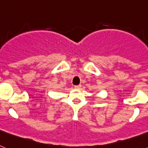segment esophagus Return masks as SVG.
Here are the masks:
<instances>
[{"label": "esophagus", "mask_w": 148, "mask_h": 148, "mask_svg": "<svg viewBox=\"0 0 148 148\" xmlns=\"http://www.w3.org/2000/svg\"><path fill=\"white\" fill-rule=\"evenodd\" d=\"M75 89H77V90H79V89H81V87H82V85H75Z\"/></svg>", "instance_id": "34e87169"}]
</instances>
